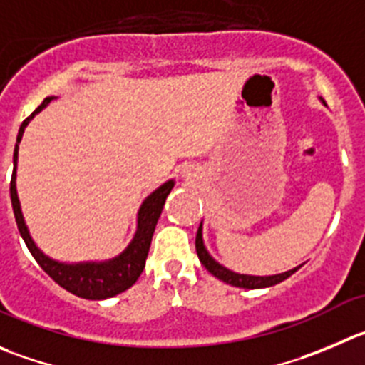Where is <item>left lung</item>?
Segmentation results:
<instances>
[{
  "label": "left lung",
  "instance_id": "left-lung-1",
  "mask_svg": "<svg viewBox=\"0 0 365 365\" xmlns=\"http://www.w3.org/2000/svg\"><path fill=\"white\" fill-rule=\"evenodd\" d=\"M195 249H197V256H199L200 263H202V265L206 267L215 277H218V279L224 281V283L232 284V287H238V289H267V287H274V284L281 283V281H284L287 277L292 276L296 270L301 269V265L294 267V269L287 270V272L274 274V276H251V274L232 272V270H229L227 267L220 265V263H218L217 259L207 252L206 245H204V237H202V222H200L199 231H197Z\"/></svg>",
  "mask_w": 365,
  "mask_h": 365
}]
</instances>
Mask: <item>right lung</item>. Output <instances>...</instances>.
<instances>
[{
  "mask_svg": "<svg viewBox=\"0 0 365 365\" xmlns=\"http://www.w3.org/2000/svg\"><path fill=\"white\" fill-rule=\"evenodd\" d=\"M53 100V96L44 98V102L30 114L26 120L21 123L19 134H17L16 148H14V172L12 180H10V199H12L14 217H16L17 229H19L21 237H23L24 244L32 252L36 262L39 263L41 269L62 287L68 292L75 294L84 299H107V297H114L118 294L125 292L130 289L141 276L145 269V262H147L148 249H150L152 235H154L155 224H158L159 217H161L163 206L172 192L175 180H166L165 185L159 186L158 190L150 193L147 199L141 202L140 210L136 215V232H134L133 240L128 242L127 247L120 252L118 256L110 259H103V262H58L48 256L39 249V245L34 242L30 229L24 222L23 211H21L19 197H17L16 188V170H17V154H19V143L23 140L24 128L32 121L36 114H39L48 103Z\"/></svg>",
  "mask_w": 365,
  "mask_h": 365,
  "instance_id": "1",
  "label": "right lung"
}]
</instances>
